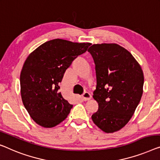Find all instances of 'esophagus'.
I'll use <instances>...</instances> for the list:
<instances>
[{
  "label": "esophagus",
  "mask_w": 160,
  "mask_h": 160,
  "mask_svg": "<svg viewBox=\"0 0 160 160\" xmlns=\"http://www.w3.org/2000/svg\"><path fill=\"white\" fill-rule=\"evenodd\" d=\"M82 99L84 100V101H88V100L90 99V98H91V95L90 94V92H85L84 93L82 94Z\"/></svg>",
  "instance_id": "1"
}]
</instances>
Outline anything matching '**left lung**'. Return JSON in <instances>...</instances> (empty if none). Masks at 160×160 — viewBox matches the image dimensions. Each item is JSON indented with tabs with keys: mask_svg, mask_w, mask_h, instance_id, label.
Masks as SVG:
<instances>
[{
	"mask_svg": "<svg viewBox=\"0 0 160 160\" xmlns=\"http://www.w3.org/2000/svg\"><path fill=\"white\" fill-rule=\"evenodd\" d=\"M88 51L95 65L93 98L98 103L92 120L105 132H117L129 121L139 103L143 71L132 54L116 44H93Z\"/></svg>",
	"mask_w": 160,
	"mask_h": 160,
	"instance_id": "8db88e82",
	"label": "left lung"
}]
</instances>
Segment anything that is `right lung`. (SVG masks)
<instances>
[{
  "label": "right lung",
  "instance_id": "1",
  "mask_svg": "<svg viewBox=\"0 0 160 160\" xmlns=\"http://www.w3.org/2000/svg\"><path fill=\"white\" fill-rule=\"evenodd\" d=\"M90 44L55 39L40 45L26 59L20 75L21 98L39 125L54 127L70 113L73 106L62 95L59 82L74 59Z\"/></svg>",
  "mask_w": 160,
  "mask_h": 160
}]
</instances>
